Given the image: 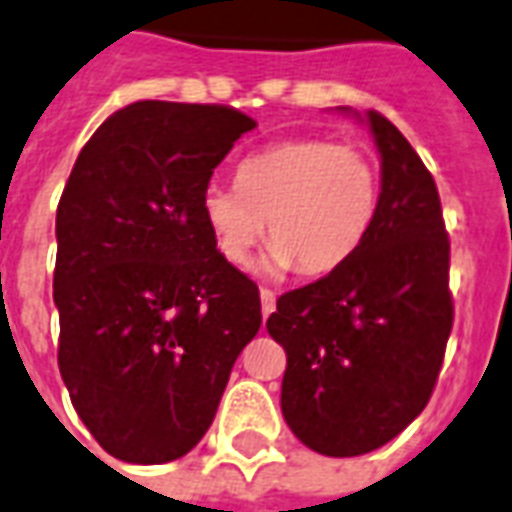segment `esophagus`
<instances>
[{
	"label": "esophagus",
	"mask_w": 512,
	"mask_h": 512,
	"mask_svg": "<svg viewBox=\"0 0 512 512\" xmlns=\"http://www.w3.org/2000/svg\"><path fill=\"white\" fill-rule=\"evenodd\" d=\"M260 306H263V317H268L276 309V295L271 290H260Z\"/></svg>",
	"instance_id": "34e87169"
}]
</instances>
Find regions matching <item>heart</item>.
<instances>
[{
	"mask_svg": "<svg viewBox=\"0 0 512 512\" xmlns=\"http://www.w3.org/2000/svg\"><path fill=\"white\" fill-rule=\"evenodd\" d=\"M380 203L377 162L331 138H295L246 157L236 187L208 184L200 217L227 263L241 266L268 233V271L295 266L325 276L344 266L372 230Z\"/></svg>",
	"mask_w": 512,
	"mask_h": 512,
	"instance_id": "b5f03b06",
	"label": "heart"
}]
</instances>
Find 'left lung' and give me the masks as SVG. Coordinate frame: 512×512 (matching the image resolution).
<instances>
[{
	"label": "left lung",
	"instance_id": "8db88e82",
	"mask_svg": "<svg viewBox=\"0 0 512 512\" xmlns=\"http://www.w3.org/2000/svg\"><path fill=\"white\" fill-rule=\"evenodd\" d=\"M382 192L355 255L279 295L268 333L287 352L282 415L306 448L361 456L418 418L453 328L450 241L437 184L418 151L369 111Z\"/></svg>",
	"mask_w": 512,
	"mask_h": 512
}]
</instances>
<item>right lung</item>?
I'll use <instances>...</instances> for the list:
<instances>
[{"mask_svg":"<svg viewBox=\"0 0 512 512\" xmlns=\"http://www.w3.org/2000/svg\"><path fill=\"white\" fill-rule=\"evenodd\" d=\"M257 121L227 105L143 100L102 121L56 208L59 372L119 461L198 445L238 352L260 331L257 285L219 255L200 192Z\"/></svg>","mask_w":512,"mask_h":512,"instance_id":"add662e5","label":"right lung"}]
</instances>
